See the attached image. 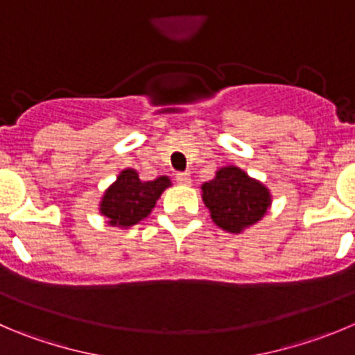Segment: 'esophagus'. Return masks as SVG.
<instances>
[{
  "instance_id": "esophagus-1",
  "label": "esophagus",
  "mask_w": 355,
  "mask_h": 355,
  "mask_svg": "<svg viewBox=\"0 0 355 355\" xmlns=\"http://www.w3.org/2000/svg\"><path fill=\"white\" fill-rule=\"evenodd\" d=\"M175 180H177L180 185H191V175H189V173H177Z\"/></svg>"
}]
</instances>
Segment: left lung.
I'll return each mask as SVG.
<instances>
[{
	"label": "left lung",
	"mask_w": 355,
	"mask_h": 355,
	"mask_svg": "<svg viewBox=\"0 0 355 355\" xmlns=\"http://www.w3.org/2000/svg\"><path fill=\"white\" fill-rule=\"evenodd\" d=\"M201 198L217 227L233 234L257 224L271 208L270 189L238 166H224L201 185Z\"/></svg>",
	"instance_id": "left-lung-1"
}]
</instances>
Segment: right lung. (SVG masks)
Segmentation results:
<instances>
[{"instance_id": "obj_1", "label": "right lung", "mask_w": 355, "mask_h": 355, "mask_svg": "<svg viewBox=\"0 0 355 355\" xmlns=\"http://www.w3.org/2000/svg\"><path fill=\"white\" fill-rule=\"evenodd\" d=\"M171 187V178L159 175L154 180H141L135 168H124L103 193L99 214L105 223L119 230H129L150 215L161 194Z\"/></svg>"}]
</instances>
